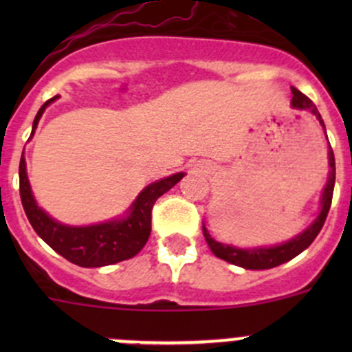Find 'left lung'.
Returning a JSON list of instances; mask_svg holds the SVG:
<instances>
[{
  "instance_id": "1",
  "label": "left lung",
  "mask_w": 352,
  "mask_h": 352,
  "mask_svg": "<svg viewBox=\"0 0 352 352\" xmlns=\"http://www.w3.org/2000/svg\"><path fill=\"white\" fill-rule=\"evenodd\" d=\"M293 91V100H291V105L294 109L300 110H308V112L314 113L318 119L320 126L325 129V124L322 120V116L318 113L317 107H315L314 102L307 97V95L301 94L296 88H291ZM329 180L327 186H325L324 194H322V202H320V212H318L317 219L305 230L303 233H300L298 236L291 239L289 242L274 245V247L267 248H236L232 247V245H225L216 242L214 239H211L209 232L206 230V226L202 225V233H204V239L208 242L209 248H211L212 254L216 257L223 258V261L230 262V264L240 265L243 269H254V271H261V269H272L276 265H281L285 262L291 261L293 257H296L298 254L308 248L317 239V235L320 233L322 226H324L325 219H327L330 204H332V194H333V184H336V158H333L332 148H329Z\"/></svg>"
}]
</instances>
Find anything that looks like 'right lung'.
Returning <instances> with one entry per match:
<instances>
[{"label":"right lung","instance_id":"add662e5","mask_svg":"<svg viewBox=\"0 0 352 352\" xmlns=\"http://www.w3.org/2000/svg\"><path fill=\"white\" fill-rule=\"evenodd\" d=\"M56 98H58V95L38 109L34 119V126H32V134H34L45 107ZM19 175L20 197H22L25 214H27L35 233L49 247L54 248L59 255H63L66 261L73 262L80 267H102V265L127 261L144 247L151 233V211H153L156 199L172 189L182 179L184 173H175V175L150 184L133 202V206L129 208V214L124 219H113V221L91 226L61 225L38 208L34 196H32L23 156L20 160Z\"/></svg>","mask_w":352,"mask_h":352}]
</instances>
